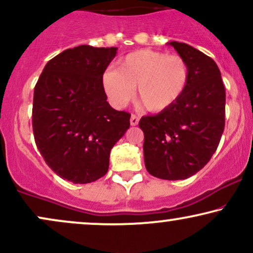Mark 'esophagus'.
Here are the masks:
<instances>
[{
    "label": "esophagus",
    "mask_w": 253,
    "mask_h": 253,
    "mask_svg": "<svg viewBox=\"0 0 253 253\" xmlns=\"http://www.w3.org/2000/svg\"><path fill=\"white\" fill-rule=\"evenodd\" d=\"M139 122V117L136 116V115H131V117H130V124H131L132 126H135L138 124Z\"/></svg>",
    "instance_id": "esophagus-1"
}]
</instances>
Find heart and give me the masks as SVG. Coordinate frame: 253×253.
Masks as SVG:
<instances>
[{"label": "heart", "mask_w": 253, "mask_h": 253, "mask_svg": "<svg viewBox=\"0 0 253 253\" xmlns=\"http://www.w3.org/2000/svg\"><path fill=\"white\" fill-rule=\"evenodd\" d=\"M189 79V65L183 57L143 49L122 58L118 69L105 70L102 84L115 107L126 105L137 86V97L146 110L161 112L179 101Z\"/></svg>", "instance_id": "obj_1"}]
</instances>
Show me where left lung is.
Masks as SVG:
<instances>
[{"label": "left lung", "mask_w": 253, "mask_h": 253, "mask_svg": "<svg viewBox=\"0 0 253 253\" xmlns=\"http://www.w3.org/2000/svg\"><path fill=\"white\" fill-rule=\"evenodd\" d=\"M172 45L189 65L185 92L172 107L144 116V163L161 179H186L212 157L225 126V88L216 62L193 46L176 41Z\"/></svg>", "instance_id": "1"}]
</instances>
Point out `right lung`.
<instances>
[{"label": "right lung", "instance_id": "add662e5", "mask_svg": "<svg viewBox=\"0 0 253 253\" xmlns=\"http://www.w3.org/2000/svg\"><path fill=\"white\" fill-rule=\"evenodd\" d=\"M117 48L79 45L51 58L34 90L33 130L45 163L61 178L86 184L104 176L130 114L107 102L102 75Z\"/></svg>", "mask_w": 253, "mask_h": 253}]
</instances>
